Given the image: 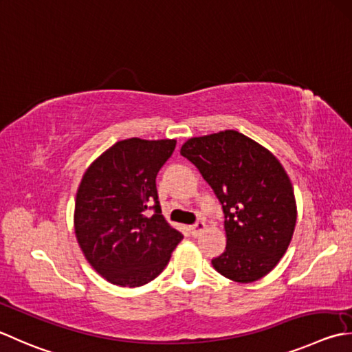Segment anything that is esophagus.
<instances>
[{
	"label": "esophagus",
	"mask_w": 352,
	"mask_h": 352,
	"mask_svg": "<svg viewBox=\"0 0 352 352\" xmlns=\"http://www.w3.org/2000/svg\"><path fill=\"white\" fill-rule=\"evenodd\" d=\"M206 229V224L203 221H198L194 226H190V233L192 236H199V233Z\"/></svg>",
	"instance_id": "34e87169"
}]
</instances>
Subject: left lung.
<instances>
[{"mask_svg": "<svg viewBox=\"0 0 352 352\" xmlns=\"http://www.w3.org/2000/svg\"><path fill=\"white\" fill-rule=\"evenodd\" d=\"M180 154L223 206L227 245L212 259L213 268L241 284L264 278L285 254L298 218L285 169L270 151L233 129L189 139Z\"/></svg>", "mask_w": 352, "mask_h": 352, "instance_id": "8db88e82", "label": "left lung"}]
</instances>
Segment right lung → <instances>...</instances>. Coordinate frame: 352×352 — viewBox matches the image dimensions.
<instances>
[{"mask_svg": "<svg viewBox=\"0 0 352 352\" xmlns=\"http://www.w3.org/2000/svg\"><path fill=\"white\" fill-rule=\"evenodd\" d=\"M175 140H120L89 164L76 194L74 233L91 267L120 287H142L168 265L183 235L162 215L155 178ZM148 208H154L149 217Z\"/></svg>", "mask_w": 352, "mask_h": 352, "instance_id": "add662e5", "label": "right lung"}]
</instances>
